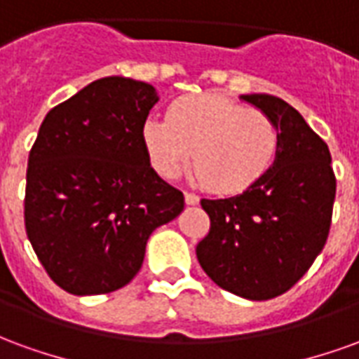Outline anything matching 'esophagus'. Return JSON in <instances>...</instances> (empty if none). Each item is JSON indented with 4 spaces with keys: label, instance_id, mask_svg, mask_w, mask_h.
<instances>
[{
    "label": "esophagus",
    "instance_id": "34e87169",
    "mask_svg": "<svg viewBox=\"0 0 359 359\" xmlns=\"http://www.w3.org/2000/svg\"><path fill=\"white\" fill-rule=\"evenodd\" d=\"M184 202H187L188 205H196V203L200 202V198H198L194 192H184Z\"/></svg>",
    "mask_w": 359,
    "mask_h": 359
}]
</instances>
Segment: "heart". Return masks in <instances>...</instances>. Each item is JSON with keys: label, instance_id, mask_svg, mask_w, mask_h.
Here are the masks:
<instances>
[{"label": "heart", "instance_id": "1", "mask_svg": "<svg viewBox=\"0 0 359 359\" xmlns=\"http://www.w3.org/2000/svg\"><path fill=\"white\" fill-rule=\"evenodd\" d=\"M142 146L165 179L187 169L194 154L196 175L217 194L246 190L269 171L278 149L275 121L256 107L219 94H196L171 103L167 118L142 125Z\"/></svg>", "mask_w": 359, "mask_h": 359}]
</instances>
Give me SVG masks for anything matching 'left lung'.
I'll return each instance as SVG.
<instances>
[{"mask_svg": "<svg viewBox=\"0 0 359 359\" xmlns=\"http://www.w3.org/2000/svg\"><path fill=\"white\" fill-rule=\"evenodd\" d=\"M241 97L275 121L277 157L242 194L202 200L211 226L196 256L221 288L248 300H271L292 288L321 254L337 179L327 144L292 105L269 94Z\"/></svg>", "mask_w": 359, "mask_h": 359, "instance_id": "8db88e82", "label": "left lung"}]
</instances>
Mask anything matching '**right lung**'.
Wrapping results in <instances>:
<instances>
[{
  "label": "right lung",
  "instance_id": "right-lung-1",
  "mask_svg": "<svg viewBox=\"0 0 359 359\" xmlns=\"http://www.w3.org/2000/svg\"><path fill=\"white\" fill-rule=\"evenodd\" d=\"M151 84L94 81L46 115L27 169L25 226L51 280L76 296L118 290L140 271L149 234L184 196L149 165L142 125Z\"/></svg>",
  "mask_w": 359,
  "mask_h": 359
}]
</instances>
